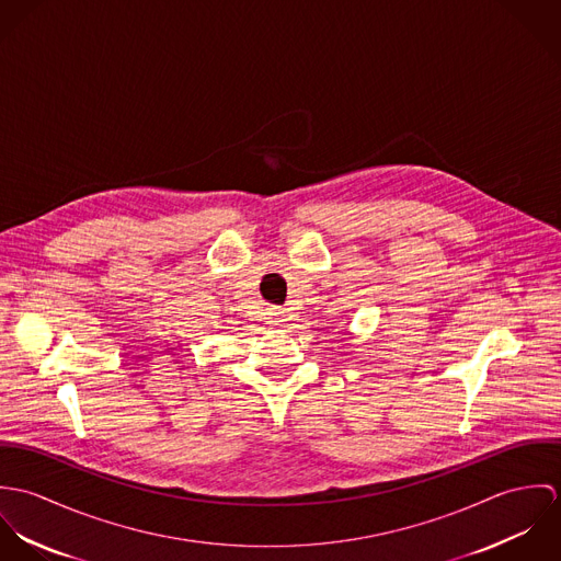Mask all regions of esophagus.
Segmentation results:
<instances>
[{"label": "esophagus", "mask_w": 561, "mask_h": 561, "mask_svg": "<svg viewBox=\"0 0 561 561\" xmlns=\"http://www.w3.org/2000/svg\"><path fill=\"white\" fill-rule=\"evenodd\" d=\"M280 318H283V316H280V311H276V309H274V311H270V320H272L274 325H280V323H278V321H283Z\"/></svg>", "instance_id": "esophagus-1"}]
</instances>
